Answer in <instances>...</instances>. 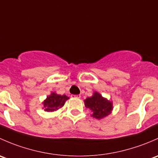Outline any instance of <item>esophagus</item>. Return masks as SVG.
Segmentation results:
<instances>
[{
    "label": "esophagus",
    "mask_w": 158,
    "mask_h": 158,
    "mask_svg": "<svg viewBox=\"0 0 158 158\" xmlns=\"http://www.w3.org/2000/svg\"><path fill=\"white\" fill-rule=\"evenodd\" d=\"M71 97H72V98H80V97H81V95H74V94H72Z\"/></svg>",
    "instance_id": "34e87169"
}]
</instances>
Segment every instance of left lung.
Here are the masks:
<instances>
[{
  "label": "left lung",
  "instance_id": "8db88e82",
  "mask_svg": "<svg viewBox=\"0 0 158 158\" xmlns=\"http://www.w3.org/2000/svg\"><path fill=\"white\" fill-rule=\"evenodd\" d=\"M84 102L85 106L92 111V116L99 119L110 114L113 109V104L111 102L103 98L97 92L94 93L91 97H87Z\"/></svg>",
  "mask_w": 158,
  "mask_h": 158
}]
</instances>
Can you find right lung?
<instances>
[{
  "mask_svg": "<svg viewBox=\"0 0 158 158\" xmlns=\"http://www.w3.org/2000/svg\"><path fill=\"white\" fill-rule=\"evenodd\" d=\"M69 97L65 95H58L52 93L50 96L47 97L46 100L43 102L44 109L46 112H54L64 106L66 100Z\"/></svg>",
  "mask_w": 158,
  "mask_h": 158,
  "instance_id": "obj_1",
  "label": "right lung"
}]
</instances>
